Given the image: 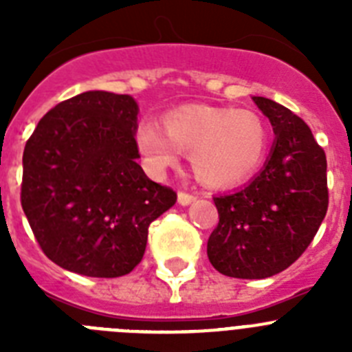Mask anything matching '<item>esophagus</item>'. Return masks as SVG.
Wrapping results in <instances>:
<instances>
[{
	"instance_id": "34e87169",
	"label": "esophagus",
	"mask_w": 352,
	"mask_h": 352,
	"mask_svg": "<svg viewBox=\"0 0 352 352\" xmlns=\"http://www.w3.org/2000/svg\"><path fill=\"white\" fill-rule=\"evenodd\" d=\"M195 195L194 194H188V192H179L178 194V203L182 204V206H188V204H192L195 201Z\"/></svg>"
}]
</instances>
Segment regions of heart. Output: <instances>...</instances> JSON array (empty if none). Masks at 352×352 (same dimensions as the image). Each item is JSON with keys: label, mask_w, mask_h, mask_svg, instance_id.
<instances>
[{"label": "heart", "mask_w": 352, "mask_h": 352, "mask_svg": "<svg viewBox=\"0 0 352 352\" xmlns=\"http://www.w3.org/2000/svg\"><path fill=\"white\" fill-rule=\"evenodd\" d=\"M162 125L164 130L155 123L135 130L149 169L164 170L178 162L179 151H188L195 178L214 188L250 178L270 148L268 125L254 111L186 105L167 113Z\"/></svg>", "instance_id": "1"}]
</instances>
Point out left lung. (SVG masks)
Masks as SVG:
<instances>
[{"label":"left lung","mask_w":352,"mask_h":352,"mask_svg":"<svg viewBox=\"0 0 352 352\" xmlns=\"http://www.w3.org/2000/svg\"><path fill=\"white\" fill-rule=\"evenodd\" d=\"M275 132L263 170L234 194L213 197L219 226L208 259L222 275L268 278L289 268L312 243L328 211L324 149L287 107L252 96Z\"/></svg>","instance_id":"1"}]
</instances>
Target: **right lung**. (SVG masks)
<instances>
[{"label":"right lung","instance_id":"right-lung-1","mask_svg":"<svg viewBox=\"0 0 352 352\" xmlns=\"http://www.w3.org/2000/svg\"><path fill=\"white\" fill-rule=\"evenodd\" d=\"M138 114L130 95L86 91L51 109L28 139L21 204L43 254L68 272L130 273L149 223L176 203L138 164Z\"/></svg>","mask_w":352,"mask_h":352}]
</instances>
